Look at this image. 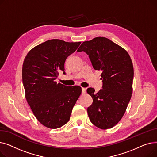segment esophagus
<instances>
[{"label":"esophagus","instance_id":"obj_1","mask_svg":"<svg viewBox=\"0 0 157 157\" xmlns=\"http://www.w3.org/2000/svg\"><path fill=\"white\" fill-rule=\"evenodd\" d=\"M82 90V94H85L86 92V88H81Z\"/></svg>","mask_w":157,"mask_h":157}]
</instances>
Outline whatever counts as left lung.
<instances>
[{"mask_svg":"<svg viewBox=\"0 0 157 157\" xmlns=\"http://www.w3.org/2000/svg\"><path fill=\"white\" fill-rule=\"evenodd\" d=\"M90 58L95 70L102 71V89L87 93L93 98L87 112L90 121L97 127H113L124 115L132 94L134 67L125 49L110 39L97 37L85 41L78 48Z\"/></svg>","mask_w":157,"mask_h":157,"instance_id":"1","label":"left lung"}]
</instances>
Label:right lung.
<instances>
[{"instance_id":"obj_1","label":"right lung","mask_w":157,"mask_h":157,"mask_svg":"<svg viewBox=\"0 0 157 157\" xmlns=\"http://www.w3.org/2000/svg\"><path fill=\"white\" fill-rule=\"evenodd\" d=\"M80 44L48 40L33 48L25 58L22 79L25 98L36 118L48 128H60L69 121L81 94L79 86H68L55 81L60 71L65 74L66 59Z\"/></svg>"}]
</instances>
